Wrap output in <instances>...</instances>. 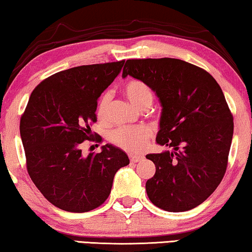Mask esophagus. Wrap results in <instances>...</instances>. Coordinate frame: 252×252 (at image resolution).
Segmentation results:
<instances>
[{"label":"esophagus","mask_w":252,"mask_h":252,"mask_svg":"<svg viewBox=\"0 0 252 252\" xmlns=\"http://www.w3.org/2000/svg\"><path fill=\"white\" fill-rule=\"evenodd\" d=\"M141 159H143L142 156H136V155H129V160L132 161V163H137V161H140Z\"/></svg>","instance_id":"1"}]
</instances>
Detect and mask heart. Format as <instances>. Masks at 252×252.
<instances>
[{"label": "heart", "instance_id": "obj_1", "mask_svg": "<svg viewBox=\"0 0 252 252\" xmlns=\"http://www.w3.org/2000/svg\"><path fill=\"white\" fill-rule=\"evenodd\" d=\"M123 92L127 99L140 110H146L154 101V93L146 82L137 79L127 81L123 87ZM110 104V94L105 93L98 99L96 115L99 119L106 117ZM153 137V130L149 127H119L110 134V141L120 149L127 153H141L146 149Z\"/></svg>", "mask_w": 252, "mask_h": 252}]
</instances>
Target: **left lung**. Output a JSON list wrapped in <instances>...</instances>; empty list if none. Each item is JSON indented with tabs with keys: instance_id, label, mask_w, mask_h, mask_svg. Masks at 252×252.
<instances>
[{
	"instance_id": "8db88e82",
	"label": "left lung",
	"mask_w": 252,
	"mask_h": 252,
	"mask_svg": "<svg viewBox=\"0 0 252 252\" xmlns=\"http://www.w3.org/2000/svg\"><path fill=\"white\" fill-rule=\"evenodd\" d=\"M127 75L156 92L163 106L156 141L174 149L146 156L156 166L148 197L168 212L196 208L216 190L228 164L234 122L221 88L204 68L177 58L127 60Z\"/></svg>"
}]
</instances>
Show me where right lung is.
<instances>
[{"label": "right lung", "instance_id": "right-lung-1", "mask_svg": "<svg viewBox=\"0 0 252 252\" xmlns=\"http://www.w3.org/2000/svg\"><path fill=\"white\" fill-rule=\"evenodd\" d=\"M125 61L81 65L57 72L34 88L20 118V136L31 179L51 204L68 212L92 211L106 201L113 178L129 164L122 149L105 144L82 156L92 133L97 99Z\"/></svg>", "mask_w": 252, "mask_h": 252}]
</instances>
